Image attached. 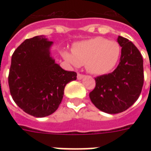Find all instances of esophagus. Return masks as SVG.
Instances as JSON below:
<instances>
[{
	"label": "esophagus",
	"mask_w": 151,
	"mask_h": 151,
	"mask_svg": "<svg viewBox=\"0 0 151 151\" xmlns=\"http://www.w3.org/2000/svg\"><path fill=\"white\" fill-rule=\"evenodd\" d=\"M84 74H82V73H78V75H77V78H78V79H79V80H80V79H82V78H83V77H84Z\"/></svg>",
	"instance_id": "esophagus-1"
}]
</instances>
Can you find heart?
<instances>
[{
  "mask_svg": "<svg viewBox=\"0 0 151 151\" xmlns=\"http://www.w3.org/2000/svg\"><path fill=\"white\" fill-rule=\"evenodd\" d=\"M120 54L121 48L117 42L97 37L75 43L72 53L64 52L63 56L73 65H86L91 73L104 74L116 65Z\"/></svg>",
  "mask_w": 151,
  "mask_h": 151,
  "instance_id": "b5f03b06",
  "label": "heart"
}]
</instances>
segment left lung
Instances as JSON below:
<instances>
[{
  "instance_id": "obj_1",
  "label": "left lung",
  "mask_w": 151,
  "mask_h": 151,
  "mask_svg": "<svg viewBox=\"0 0 151 151\" xmlns=\"http://www.w3.org/2000/svg\"><path fill=\"white\" fill-rule=\"evenodd\" d=\"M121 47L120 62L108 74L95 78L90 99L96 108L109 114L125 111L137 100L144 82L143 59L139 50L126 38L118 37Z\"/></svg>"
}]
</instances>
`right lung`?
I'll return each instance as SVG.
<instances>
[{
    "label": "right lung",
    "mask_w": 151,
    "mask_h": 151,
    "mask_svg": "<svg viewBox=\"0 0 151 151\" xmlns=\"http://www.w3.org/2000/svg\"><path fill=\"white\" fill-rule=\"evenodd\" d=\"M52 41L43 35L27 39L12 55L9 86L15 104L35 117L52 114L62 101L67 83L77 73L65 71L50 56Z\"/></svg>",
    "instance_id": "right-lung-1"
}]
</instances>
